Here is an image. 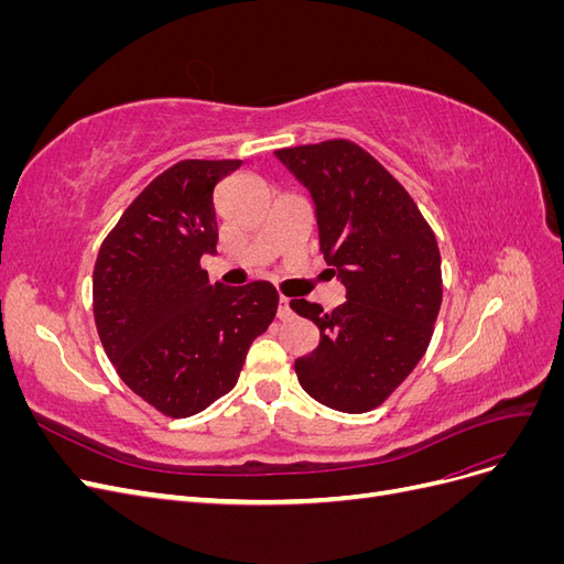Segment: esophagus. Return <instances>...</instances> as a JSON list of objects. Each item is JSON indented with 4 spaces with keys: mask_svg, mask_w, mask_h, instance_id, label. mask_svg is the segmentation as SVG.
<instances>
[{
    "mask_svg": "<svg viewBox=\"0 0 564 564\" xmlns=\"http://www.w3.org/2000/svg\"><path fill=\"white\" fill-rule=\"evenodd\" d=\"M278 317H280V319L292 317V305H289V299H286V296H280V305H278Z\"/></svg>",
    "mask_w": 564,
    "mask_h": 564,
    "instance_id": "1",
    "label": "esophagus"
}]
</instances>
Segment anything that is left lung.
I'll return each instance as SVG.
<instances>
[{"mask_svg":"<svg viewBox=\"0 0 564 564\" xmlns=\"http://www.w3.org/2000/svg\"><path fill=\"white\" fill-rule=\"evenodd\" d=\"M275 155L311 191L319 251L346 284V303L332 313L305 299L289 301L319 329V346L294 365L299 383L336 412H371L431 344L442 303L435 232L400 181L352 141Z\"/></svg>","mask_w":564,"mask_h":564,"instance_id":"1","label":"left lung"}]
</instances>
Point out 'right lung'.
<instances>
[{
	"mask_svg": "<svg viewBox=\"0 0 564 564\" xmlns=\"http://www.w3.org/2000/svg\"><path fill=\"white\" fill-rule=\"evenodd\" d=\"M242 160H181L135 197L100 245L94 319L112 367L172 419L199 414L240 379L256 336L275 319L270 282H209L199 259L218 242L214 187Z\"/></svg>",
	"mask_w": 564,
	"mask_h": 564,
	"instance_id": "obj_1",
	"label": "right lung"
}]
</instances>
